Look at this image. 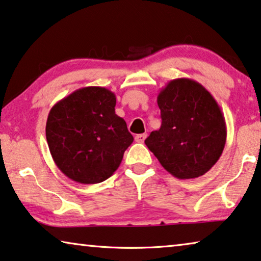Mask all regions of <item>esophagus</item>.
Wrapping results in <instances>:
<instances>
[{
    "label": "esophagus",
    "instance_id": "1",
    "mask_svg": "<svg viewBox=\"0 0 261 261\" xmlns=\"http://www.w3.org/2000/svg\"><path fill=\"white\" fill-rule=\"evenodd\" d=\"M146 138H147V134H145V133H143V134H138L137 137H135V141L139 142V143H142L146 140Z\"/></svg>",
    "mask_w": 261,
    "mask_h": 261
}]
</instances>
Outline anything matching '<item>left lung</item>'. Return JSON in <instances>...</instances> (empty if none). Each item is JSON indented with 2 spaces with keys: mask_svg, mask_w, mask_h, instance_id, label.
<instances>
[{
  "mask_svg": "<svg viewBox=\"0 0 261 261\" xmlns=\"http://www.w3.org/2000/svg\"><path fill=\"white\" fill-rule=\"evenodd\" d=\"M161 127L145 140L168 173L195 179L217 164L225 148L226 122L208 90L192 79H174L158 94Z\"/></svg>",
  "mask_w": 261,
  "mask_h": 261,
  "instance_id": "left-lung-1",
  "label": "left lung"
}]
</instances>
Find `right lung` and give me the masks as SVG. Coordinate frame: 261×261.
<instances>
[{"label":"right lung","mask_w":261,"mask_h":261,"mask_svg":"<svg viewBox=\"0 0 261 261\" xmlns=\"http://www.w3.org/2000/svg\"><path fill=\"white\" fill-rule=\"evenodd\" d=\"M115 94L84 87L53 106L46 138L55 165L80 184H99L114 174L133 142L126 121L115 114Z\"/></svg>","instance_id":"right-lung-1"}]
</instances>
